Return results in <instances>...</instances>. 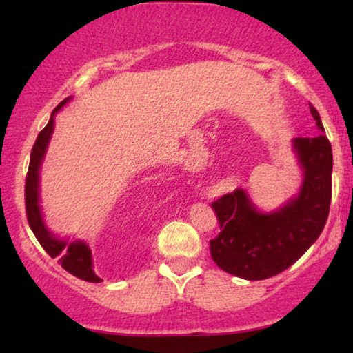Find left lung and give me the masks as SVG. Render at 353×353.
I'll return each mask as SVG.
<instances>
[{
    "label": "left lung",
    "instance_id": "obj_1",
    "mask_svg": "<svg viewBox=\"0 0 353 353\" xmlns=\"http://www.w3.org/2000/svg\"><path fill=\"white\" fill-rule=\"evenodd\" d=\"M310 112L321 133L294 139L303 168L297 197L273 214L255 209L241 188L212 202L220 233L210 241V255L223 272L250 281L272 278L296 263L325 228L331 204L332 149L312 104Z\"/></svg>",
    "mask_w": 353,
    "mask_h": 353
}]
</instances>
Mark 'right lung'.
<instances>
[{
    "label": "right lung",
    "instance_id": "1",
    "mask_svg": "<svg viewBox=\"0 0 353 353\" xmlns=\"http://www.w3.org/2000/svg\"><path fill=\"white\" fill-rule=\"evenodd\" d=\"M67 103H62L52 110L50 122L45 128L38 133L37 141L33 144L30 152V165H28L27 178H26V212L28 225L41 244V248L46 250V254L51 259H59L57 262L61 267L67 270L74 276L83 279V281L90 283H99L101 278L94 273L93 270V255H91V249L81 241H75V243H69V241H61L52 236L50 231L46 230L45 221H43L40 205H38V175H40V165L43 157H45L48 143L54 130V114L59 110L62 105Z\"/></svg>",
    "mask_w": 353,
    "mask_h": 353
}]
</instances>
